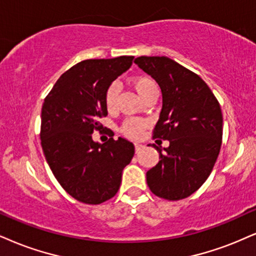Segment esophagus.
Masks as SVG:
<instances>
[{
    "label": "esophagus",
    "instance_id": "obj_1",
    "mask_svg": "<svg viewBox=\"0 0 256 256\" xmlns=\"http://www.w3.org/2000/svg\"><path fill=\"white\" fill-rule=\"evenodd\" d=\"M142 148H144V146H142V144H135V152H136V153H138V152H140V150H142Z\"/></svg>",
    "mask_w": 256,
    "mask_h": 256
}]
</instances>
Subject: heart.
I'll return each mask as SVG.
<instances>
[{"label": "heart", "instance_id": "obj_1", "mask_svg": "<svg viewBox=\"0 0 256 256\" xmlns=\"http://www.w3.org/2000/svg\"><path fill=\"white\" fill-rule=\"evenodd\" d=\"M132 86L136 91L138 96L142 100H146L147 97L156 96L158 94V84L153 78L148 76H138L130 80ZM118 96V86L116 83H112L106 88V94H104V103H106V109L109 112H112L116 106ZM147 123L138 118H128L123 122L121 132L124 136L129 138H138L142 135L144 129L146 128Z\"/></svg>", "mask_w": 256, "mask_h": 256}]
</instances>
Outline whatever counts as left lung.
Segmentation results:
<instances>
[{
    "instance_id": "8db88e82",
    "label": "left lung",
    "mask_w": 256,
    "mask_h": 256,
    "mask_svg": "<svg viewBox=\"0 0 256 256\" xmlns=\"http://www.w3.org/2000/svg\"><path fill=\"white\" fill-rule=\"evenodd\" d=\"M141 70L159 84L162 108L153 138L168 140L159 162L146 173L150 190L167 200L196 192L212 171L220 154L223 116L220 103L198 74L167 56H138Z\"/></svg>"
}]
</instances>
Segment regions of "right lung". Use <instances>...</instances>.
<instances>
[{"label": "right lung", "instance_id": "1", "mask_svg": "<svg viewBox=\"0 0 256 256\" xmlns=\"http://www.w3.org/2000/svg\"><path fill=\"white\" fill-rule=\"evenodd\" d=\"M134 56L83 60L60 76L41 109V147L62 188L85 204H100L118 194L122 171L134 156L126 138L92 140L108 115L104 94Z\"/></svg>", "mask_w": 256, "mask_h": 256}]
</instances>
